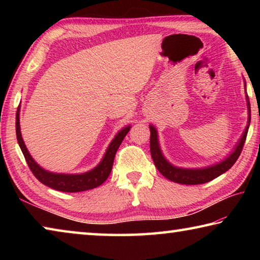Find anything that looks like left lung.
Wrapping results in <instances>:
<instances>
[{
  "label": "left lung",
  "mask_w": 260,
  "mask_h": 260,
  "mask_svg": "<svg viewBox=\"0 0 260 260\" xmlns=\"http://www.w3.org/2000/svg\"><path fill=\"white\" fill-rule=\"evenodd\" d=\"M246 105H248V125L245 127V131L243 132V135L240 139L239 143L236 144L230 156H228L225 160L218 162V164L204 167V169H181V167H175L171 162L166 160V158L162 156V152L160 150L159 142H158V134L157 129L150 125V152L152 160L155 162L157 170L164 175L166 179L171 180V181L182 183V184H201L206 183L218 178L219 175L225 173L231 167L235 164L237 158L240 157L242 149H243L246 134H248V129L250 126V119H251V110H250V101L248 95H246Z\"/></svg>",
  "instance_id": "left-lung-1"
}]
</instances>
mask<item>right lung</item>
<instances>
[{
    "mask_svg": "<svg viewBox=\"0 0 260 260\" xmlns=\"http://www.w3.org/2000/svg\"><path fill=\"white\" fill-rule=\"evenodd\" d=\"M19 112H20V105L17 109L16 113V135L17 141L23 151V155L25 157L26 161L29 170L32 171L34 177L37 178L41 183L46 184V186L50 187L56 190L64 191V192H79V191H85L89 190V189L96 188L102 184L105 180L111 173L113 159L116 156V152L118 148L120 147L122 140L126 136V134L129 132L131 126H127L125 128H122L120 132H118V134L114 136V139L111 141V143L109 144L107 151L104 153L103 159L101 160L100 164L93 169L89 172L81 173V174H61V173H52L48 172L45 169L38 164L35 161L32 156L29 155V152L26 148L24 140L21 138L20 133V125H19Z\"/></svg>",
    "mask_w": 260,
    "mask_h": 260,
    "instance_id": "add662e5",
    "label": "right lung"
}]
</instances>
